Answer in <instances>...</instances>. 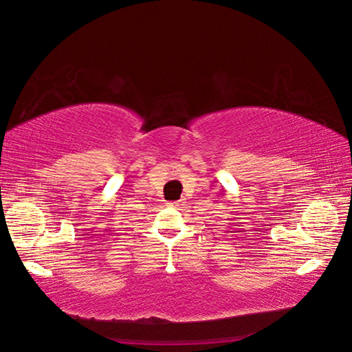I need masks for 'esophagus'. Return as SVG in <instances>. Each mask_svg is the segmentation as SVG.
I'll use <instances>...</instances> for the list:
<instances>
[{
	"instance_id": "1",
	"label": "esophagus",
	"mask_w": 352,
	"mask_h": 352,
	"mask_svg": "<svg viewBox=\"0 0 352 352\" xmlns=\"http://www.w3.org/2000/svg\"><path fill=\"white\" fill-rule=\"evenodd\" d=\"M170 206L175 207V208H178V207H182V206H183V201H174V202H170Z\"/></svg>"
}]
</instances>
